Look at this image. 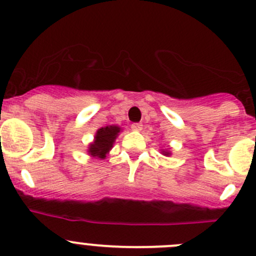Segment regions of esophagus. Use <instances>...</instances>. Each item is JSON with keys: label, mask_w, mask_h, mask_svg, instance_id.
Here are the masks:
<instances>
[{"label": "esophagus", "mask_w": 256, "mask_h": 256, "mask_svg": "<svg viewBox=\"0 0 256 256\" xmlns=\"http://www.w3.org/2000/svg\"><path fill=\"white\" fill-rule=\"evenodd\" d=\"M131 128H132L134 131H141V130H142V125H141V124H138V122H135V124H132V125H131Z\"/></svg>", "instance_id": "34e87169"}]
</instances>
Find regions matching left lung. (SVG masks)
<instances>
[{
  "label": "left lung",
  "instance_id": "8db88e82",
  "mask_svg": "<svg viewBox=\"0 0 256 256\" xmlns=\"http://www.w3.org/2000/svg\"><path fill=\"white\" fill-rule=\"evenodd\" d=\"M170 154V152H166V154Z\"/></svg>",
  "mask_w": 256,
  "mask_h": 256
}]
</instances>
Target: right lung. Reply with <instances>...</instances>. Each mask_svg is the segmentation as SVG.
<instances>
[{"label": "right lung", "mask_w": 256, "mask_h": 256, "mask_svg": "<svg viewBox=\"0 0 256 256\" xmlns=\"http://www.w3.org/2000/svg\"><path fill=\"white\" fill-rule=\"evenodd\" d=\"M118 132H120V128L118 126H106V128H99L95 135V141L90 144L89 154L94 157L104 158L105 154L112 147Z\"/></svg>", "instance_id": "right-lung-1"}]
</instances>
